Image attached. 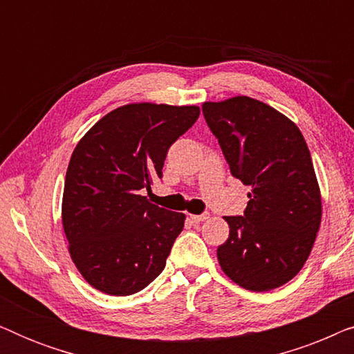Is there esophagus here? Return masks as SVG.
Here are the masks:
<instances>
[{"label":"esophagus","mask_w":354,"mask_h":354,"mask_svg":"<svg viewBox=\"0 0 354 354\" xmlns=\"http://www.w3.org/2000/svg\"><path fill=\"white\" fill-rule=\"evenodd\" d=\"M190 217H192L193 222H203V221L209 219V214H207V212H205V214H190Z\"/></svg>","instance_id":"obj_1"}]
</instances>
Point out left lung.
I'll return each mask as SVG.
<instances>
[{"mask_svg":"<svg viewBox=\"0 0 354 354\" xmlns=\"http://www.w3.org/2000/svg\"><path fill=\"white\" fill-rule=\"evenodd\" d=\"M203 115L229 162L251 187L243 216H225L230 234L217 248L224 272L251 292L292 280L306 263L322 206L311 153L299 129L248 96L203 104Z\"/></svg>","mask_w":354,"mask_h":354,"instance_id":"1","label":"left lung"}]
</instances>
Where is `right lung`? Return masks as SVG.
<instances>
[{
  "mask_svg": "<svg viewBox=\"0 0 354 354\" xmlns=\"http://www.w3.org/2000/svg\"><path fill=\"white\" fill-rule=\"evenodd\" d=\"M200 115L196 106L138 103L100 119L72 153L62 225L77 269L100 292L127 297L162 272L185 216L151 205L169 148Z\"/></svg>",
  "mask_w": 354,
  "mask_h": 354,
  "instance_id": "add662e5",
  "label": "right lung"
}]
</instances>
